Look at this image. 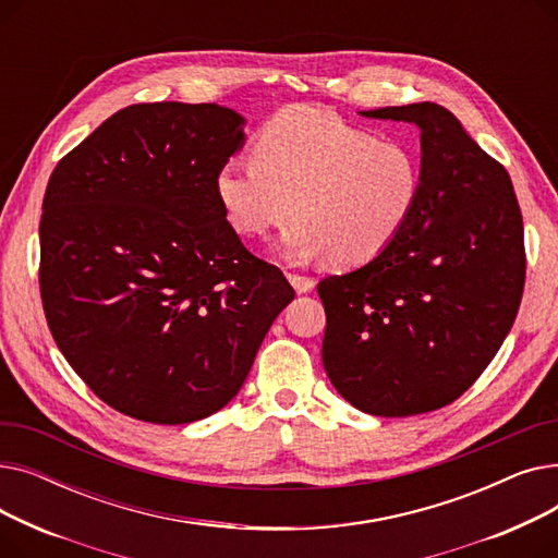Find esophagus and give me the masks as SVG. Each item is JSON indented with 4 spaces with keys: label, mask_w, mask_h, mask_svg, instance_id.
<instances>
[{
    "label": "esophagus",
    "mask_w": 558,
    "mask_h": 558,
    "mask_svg": "<svg viewBox=\"0 0 558 558\" xmlns=\"http://www.w3.org/2000/svg\"><path fill=\"white\" fill-rule=\"evenodd\" d=\"M289 282L294 284V289L299 291V294H307V291L314 289V278L310 276H301V274H287Z\"/></svg>",
    "instance_id": "obj_1"
}]
</instances>
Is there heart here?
<instances>
[{"label": "heart", "mask_w": 558, "mask_h": 558, "mask_svg": "<svg viewBox=\"0 0 558 558\" xmlns=\"http://www.w3.org/2000/svg\"><path fill=\"white\" fill-rule=\"evenodd\" d=\"M423 185L414 144L312 106L274 114L253 158H230L217 173V196L234 230L262 238L294 213L282 234L284 257H326L337 269L383 255L414 219Z\"/></svg>", "instance_id": "1"}]
</instances>
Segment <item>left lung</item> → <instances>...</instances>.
Masks as SVG:
<instances>
[{"instance_id": "obj_1", "label": "left lung", "mask_w": 558, "mask_h": 558, "mask_svg": "<svg viewBox=\"0 0 558 558\" xmlns=\"http://www.w3.org/2000/svg\"><path fill=\"white\" fill-rule=\"evenodd\" d=\"M421 129L425 185L400 238L362 269L318 282L324 366L373 416L454 402L507 339L524 289V228L509 171L444 106L364 110Z\"/></svg>"}]
</instances>
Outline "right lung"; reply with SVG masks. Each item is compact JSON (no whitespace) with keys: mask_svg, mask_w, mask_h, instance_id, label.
Listing matches in <instances>:
<instances>
[{"mask_svg":"<svg viewBox=\"0 0 558 558\" xmlns=\"http://www.w3.org/2000/svg\"><path fill=\"white\" fill-rule=\"evenodd\" d=\"M242 124L217 104H135L51 171L40 219L47 324L83 383L131 418L183 425L219 412L294 299L217 196Z\"/></svg>","mask_w":558,"mask_h":558,"instance_id":"right-lung-1","label":"right lung"}]
</instances>
